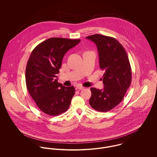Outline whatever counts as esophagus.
Here are the masks:
<instances>
[{"instance_id": "34e87169", "label": "esophagus", "mask_w": 157, "mask_h": 157, "mask_svg": "<svg viewBox=\"0 0 157 157\" xmlns=\"http://www.w3.org/2000/svg\"><path fill=\"white\" fill-rule=\"evenodd\" d=\"M77 88L78 89V90H84L85 89V87H83V86H81V85H77Z\"/></svg>"}]
</instances>
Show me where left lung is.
I'll return each mask as SVG.
<instances>
[{"mask_svg":"<svg viewBox=\"0 0 157 157\" xmlns=\"http://www.w3.org/2000/svg\"><path fill=\"white\" fill-rule=\"evenodd\" d=\"M97 47L99 65L105 70L103 76L104 88H91L90 106L99 112H108L123 99L132 80V72L127 53L115 38L100 34L88 36Z\"/></svg>","mask_w":157,"mask_h":157,"instance_id":"left-lung-1","label":"left lung"}]
</instances>
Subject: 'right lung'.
Masks as SVG:
<instances>
[{"label":"right lung","mask_w":157,"mask_h":157,"mask_svg":"<svg viewBox=\"0 0 157 157\" xmlns=\"http://www.w3.org/2000/svg\"><path fill=\"white\" fill-rule=\"evenodd\" d=\"M80 42V39L50 38L31 52L25 72L26 88L37 106L46 114L58 115L70 106L75 88L58 83L57 74L65 54Z\"/></svg>","instance_id":"add662e5"}]
</instances>
